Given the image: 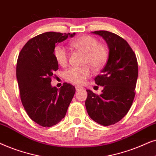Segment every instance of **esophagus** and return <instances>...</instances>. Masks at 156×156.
<instances>
[{
	"label": "esophagus",
	"mask_w": 156,
	"mask_h": 156,
	"mask_svg": "<svg viewBox=\"0 0 156 156\" xmlns=\"http://www.w3.org/2000/svg\"><path fill=\"white\" fill-rule=\"evenodd\" d=\"M83 88L82 86H76V90H80V89H83Z\"/></svg>",
	"instance_id": "esophagus-1"
}]
</instances>
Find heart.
<instances>
[{"label":"heart","mask_w":156,"mask_h":156,"mask_svg":"<svg viewBox=\"0 0 156 156\" xmlns=\"http://www.w3.org/2000/svg\"><path fill=\"white\" fill-rule=\"evenodd\" d=\"M73 48L85 54L84 64H88L95 70L102 68L106 63L108 58V51L106 47L99 44L94 37L82 36L71 43ZM53 55L55 61L62 67L68 64V53L63 45H58L53 49ZM66 80L73 83L83 84L91 76V70L88 66L80 68H70L65 72Z\"/></svg>","instance_id":"obj_1"}]
</instances>
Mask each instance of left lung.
<instances>
[{
    "instance_id": "obj_1",
    "label": "left lung",
    "mask_w": 156,
    "mask_h": 156,
    "mask_svg": "<svg viewBox=\"0 0 156 156\" xmlns=\"http://www.w3.org/2000/svg\"><path fill=\"white\" fill-rule=\"evenodd\" d=\"M104 39L109 49L106 65L95 78L103 87L101 95L86 90V107L91 119L100 125H113L125 116L133 101L138 76L136 54L127 41L106 30L92 32Z\"/></svg>"
}]
</instances>
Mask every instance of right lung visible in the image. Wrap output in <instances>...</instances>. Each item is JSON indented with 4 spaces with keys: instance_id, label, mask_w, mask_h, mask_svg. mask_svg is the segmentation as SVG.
<instances>
[{
    "instance_id": "1",
    "label": "right lung",
    "mask_w": 156,
    "mask_h": 156,
    "mask_svg": "<svg viewBox=\"0 0 156 156\" xmlns=\"http://www.w3.org/2000/svg\"><path fill=\"white\" fill-rule=\"evenodd\" d=\"M75 35L42 33L29 40L18 55L16 78L22 104L29 117L43 127L56 125L65 117L76 92L71 84L64 83L58 89L51 83L53 73L58 69L54 48Z\"/></svg>"
}]
</instances>
